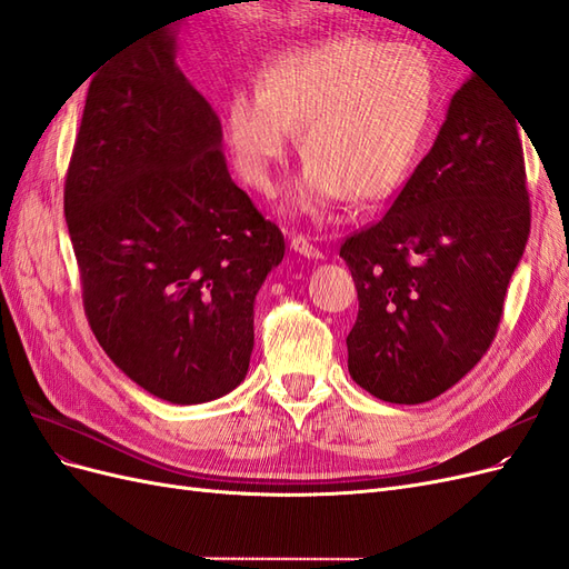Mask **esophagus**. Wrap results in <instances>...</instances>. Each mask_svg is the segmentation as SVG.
I'll use <instances>...</instances> for the list:
<instances>
[{
	"instance_id": "34e87169",
	"label": "esophagus",
	"mask_w": 569,
	"mask_h": 569,
	"mask_svg": "<svg viewBox=\"0 0 569 569\" xmlns=\"http://www.w3.org/2000/svg\"><path fill=\"white\" fill-rule=\"evenodd\" d=\"M291 249H295L301 256H306V258H316V261H318V258H322V251L311 242V239L303 237V234L291 237Z\"/></svg>"
}]
</instances>
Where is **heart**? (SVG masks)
I'll return each mask as SVG.
<instances>
[{
	"label": "heart",
	"mask_w": 569,
	"mask_h": 569,
	"mask_svg": "<svg viewBox=\"0 0 569 569\" xmlns=\"http://www.w3.org/2000/svg\"><path fill=\"white\" fill-rule=\"evenodd\" d=\"M435 101L422 47L341 36L274 57L256 92L228 99L222 123L237 170L268 194L299 130L306 166L289 203L322 213L347 197L387 199L418 157Z\"/></svg>",
	"instance_id": "obj_1"
}]
</instances>
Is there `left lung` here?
I'll use <instances>...</instances> for the list:
<instances>
[{
	"label": "left lung",
	"mask_w": 569,
	"mask_h": 569,
	"mask_svg": "<svg viewBox=\"0 0 569 569\" xmlns=\"http://www.w3.org/2000/svg\"><path fill=\"white\" fill-rule=\"evenodd\" d=\"M518 123L470 76L385 218L341 244L358 291L349 372L377 399L432 401L491 347L531 222Z\"/></svg>",
	"instance_id": "obj_1"
}]
</instances>
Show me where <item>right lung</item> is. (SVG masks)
Instances as JSON below:
<instances>
[{"mask_svg": "<svg viewBox=\"0 0 569 569\" xmlns=\"http://www.w3.org/2000/svg\"><path fill=\"white\" fill-rule=\"evenodd\" d=\"M176 54L163 26L92 78L63 211L101 349L157 399L192 406L244 382L284 237L232 182L220 120Z\"/></svg>", "mask_w": 569, "mask_h": 569, "instance_id": "add662e5", "label": "right lung"}]
</instances>
